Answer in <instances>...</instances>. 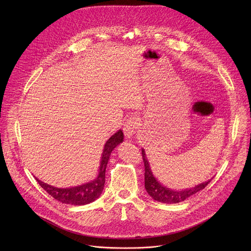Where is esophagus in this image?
<instances>
[{
    "label": "esophagus",
    "instance_id": "1",
    "mask_svg": "<svg viewBox=\"0 0 251 251\" xmlns=\"http://www.w3.org/2000/svg\"><path fill=\"white\" fill-rule=\"evenodd\" d=\"M139 127V120L137 117L132 116L127 119V121L124 124L123 132L126 138H131L133 134L135 133V130Z\"/></svg>",
    "mask_w": 251,
    "mask_h": 251
}]
</instances>
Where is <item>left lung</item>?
<instances>
[{
	"label": "left lung",
	"mask_w": 251,
	"mask_h": 251,
	"mask_svg": "<svg viewBox=\"0 0 251 251\" xmlns=\"http://www.w3.org/2000/svg\"><path fill=\"white\" fill-rule=\"evenodd\" d=\"M142 157L143 162H144L145 166V189L147 193L152 197L155 201L164 202V203H177L181 202L188 198L194 196L195 194L199 193L200 191L203 190L211 180H208L207 182L201 183L195 188L187 189L184 191H174L169 188L164 187L160 182L157 181V178L154 176L152 170L150 168L149 161L146 158V154L144 150H142Z\"/></svg>",
	"instance_id": "left-lung-1"
}]
</instances>
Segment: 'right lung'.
<instances>
[{"label":"right lung","instance_id":"right-lung-1","mask_svg":"<svg viewBox=\"0 0 251 251\" xmlns=\"http://www.w3.org/2000/svg\"><path fill=\"white\" fill-rule=\"evenodd\" d=\"M123 138H124L123 132L119 130L106 142L103 153H102L99 173L94 181L81 186H77L74 188H66V189L54 188L37 178L38 183L49 195H50L52 198H54L56 201L62 203L83 205V204H87L94 201L96 199L99 198V196L103 191L104 184H105V170H106L107 163H108L109 157L112 151L115 149V147L123 142Z\"/></svg>","mask_w":251,"mask_h":251}]
</instances>
